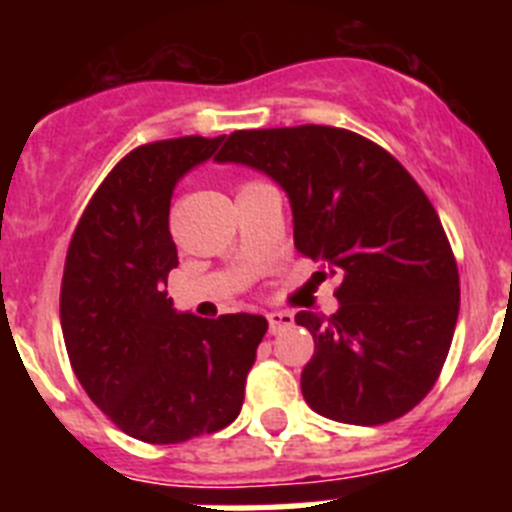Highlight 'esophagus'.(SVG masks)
<instances>
[{
  "label": "esophagus",
  "instance_id": "1",
  "mask_svg": "<svg viewBox=\"0 0 512 512\" xmlns=\"http://www.w3.org/2000/svg\"><path fill=\"white\" fill-rule=\"evenodd\" d=\"M266 320H269V330L271 333H279V330H284V328H292V325H295V315H292V312H269V315H266Z\"/></svg>",
  "mask_w": 512,
  "mask_h": 512
}]
</instances>
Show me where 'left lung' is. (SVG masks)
I'll use <instances>...</instances> for the list:
<instances>
[{"label":"left lung","instance_id":"1","mask_svg":"<svg viewBox=\"0 0 512 512\" xmlns=\"http://www.w3.org/2000/svg\"><path fill=\"white\" fill-rule=\"evenodd\" d=\"M220 164L264 171L287 192L295 246L338 277V312H297L315 354L302 395L338 423L402 418L436 384L459 318V269L413 176L372 140L328 125L235 130Z\"/></svg>","mask_w":512,"mask_h":512}]
</instances>
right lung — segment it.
Wrapping results in <instances>:
<instances>
[{
	"label": "right lung",
	"mask_w": 512,
	"mask_h": 512,
	"mask_svg": "<svg viewBox=\"0 0 512 512\" xmlns=\"http://www.w3.org/2000/svg\"><path fill=\"white\" fill-rule=\"evenodd\" d=\"M220 143L223 135H187L130 151L99 184L66 253L61 328L71 369L138 441L182 443L233 423L269 328L248 312L217 320L176 312L166 297L179 266L171 194Z\"/></svg>",
	"instance_id": "obj_1"
}]
</instances>
